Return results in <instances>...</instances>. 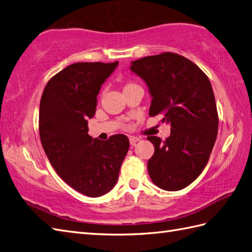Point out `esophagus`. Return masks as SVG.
Masks as SVG:
<instances>
[{
    "label": "esophagus",
    "mask_w": 252,
    "mask_h": 252,
    "mask_svg": "<svg viewBox=\"0 0 252 252\" xmlns=\"http://www.w3.org/2000/svg\"><path fill=\"white\" fill-rule=\"evenodd\" d=\"M139 139H140V138H139V137H136V136H130V144H131L132 146L135 145Z\"/></svg>",
    "instance_id": "34e87169"
}]
</instances>
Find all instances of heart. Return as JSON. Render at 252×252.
Masks as SVG:
<instances>
[{
  "instance_id": "obj_1",
  "label": "heart",
  "mask_w": 252,
  "mask_h": 252,
  "mask_svg": "<svg viewBox=\"0 0 252 252\" xmlns=\"http://www.w3.org/2000/svg\"><path fill=\"white\" fill-rule=\"evenodd\" d=\"M135 87H138V85L134 83V81H132V80L125 81L124 85H122V88H124V92L132 89V88H135Z\"/></svg>"
}]
</instances>
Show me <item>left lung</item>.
<instances>
[{
	"label": "left lung",
	"mask_w": 252,
	"mask_h": 252,
	"mask_svg": "<svg viewBox=\"0 0 252 252\" xmlns=\"http://www.w3.org/2000/svg\"><path fill=\"white\" fill-rule=\"evenodd\" d=\"M131 69L149 88V116L162 114V121L171 125L165 140L147 137L155 146L149 176L163 190L184 189L205 168L217 138L219 118L210 81L196 64L174 52L133 61Z\"/></svg>",
	"instance_id": "obj_1"
}]
</instances>
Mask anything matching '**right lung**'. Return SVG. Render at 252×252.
<instances>
[{"label":"right lung","instance_id":"1","mask_svg":"<svg viewBox=\"0 0 252 252\" xmlns=\"http://www.w3.org/2000/svg\"><path fill=\"white\" fill-rule=\"evenodd\" d=\"M117 65L118 61L71 64L50 78L40 98L38 130L47 158L68 186L90 197L114 188L130 147L122 134L107 140L88 134L99 89Z\"/></svg>","mask_w":252,"mask_h":252}]
</instances>
